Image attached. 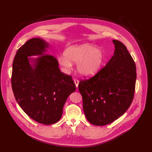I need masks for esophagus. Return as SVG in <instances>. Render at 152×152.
Segmentation results:
<instances>
[{
    "label": "esophagus",
    "instance_id": "obj_1",
    "mask_svg": "<svg viewBox=\"0 0 152 152\" xmlns=\"http://www.w3.org/2000/svg\"><path fill=\"white\" fill-rule=\"evenodd\" d=\"M74 83H75V86H76V87L77 88V87H78V83H79V81H78V80H77V79L75 78L74 80Z\"/></svg>",
    "mask_w": 152,
    "mask_h": 152
}]
</instances>
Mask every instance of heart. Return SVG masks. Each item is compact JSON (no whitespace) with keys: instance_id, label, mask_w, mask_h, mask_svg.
<instances>
[{"instance_id":"obj_1","label":"heart","mask_w":152,"mask_h":152,"mask_svg":"<svg viewBox=\"0 0 152 152\" xmlns=\"http://www.w3.org/2000/svg\"><path fill=\"white\" fill-rule=\"evenodd\" d=\"M64 55L58 57L64 71L68 72L72 66L71 62H75L77 72L85 77L96 74L102 68L105 57L102 49L88 42L69 46L65 50Z\"/></svg>"}]
</instances>
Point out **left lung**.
Wrapping results in <instances>:
<instances>
[{"instance_id": "1", "label": "left lung", "mask_w": 152, "mask_h": 152, "mask_svg": "<svg viewBox=\"0 0 152 152\" xmlns=\"http://www.w3.org/2000/svg\"><path fill=\"white\" fill-rule=\"evenodd\" d=\"M113 42L115 50L109 62L95 76L78 84L85 116L95 126H105L118 119L134 98L135 64L124 44L118 40Z\"/></svg>"}]
</instances>
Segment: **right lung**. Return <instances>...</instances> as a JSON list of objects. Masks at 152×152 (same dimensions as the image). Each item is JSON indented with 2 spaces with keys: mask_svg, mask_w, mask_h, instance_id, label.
Masks as SVG:
<instances>
[{
  "mask_svg": "<svg viewBox=\"0 0 152 152\" xmlns=\"http://www.w3.org/2000/svg\"><path fill=\"white\" fill-rule=\"evenodd\" d=\"M49 47L41 38L26 41L15 54L11 78L14 96L21 109L46 125L60 120L65 103L76 89L72 77L60 70L57 60L45 54ZM34 55L40 56L28 58Z\"/></svg>",
  "mask_w": 152,
  "mask_h": 152,
  "instance_id": "obj_1",
  "label": "right lung"
}]
</instances>
